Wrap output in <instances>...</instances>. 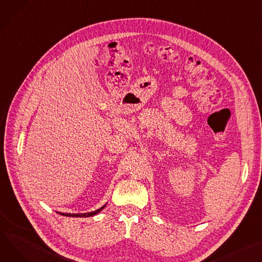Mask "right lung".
<instances>
[{
    "instance_id": "add662e5",
    "label": "right lung",
    "mask_w": 262,
    "mask_h": 262,
    "mask_svg": "<svg viewBox=\"0 0 262 262\" xmlns=\"http://www.w3.org/2000/svg\"><path fill=\"white\" fill-rule=\"evenodd\" d=\"M106 204H104L103 206L98 208V210H96L94 212H90V213H81V214H69V213H61V212H57V213H59L62 216H66V217H80V218H82V217H93V216L99 214L103 210V208L106 206Z\"/></svg>"
}]
</instances>
